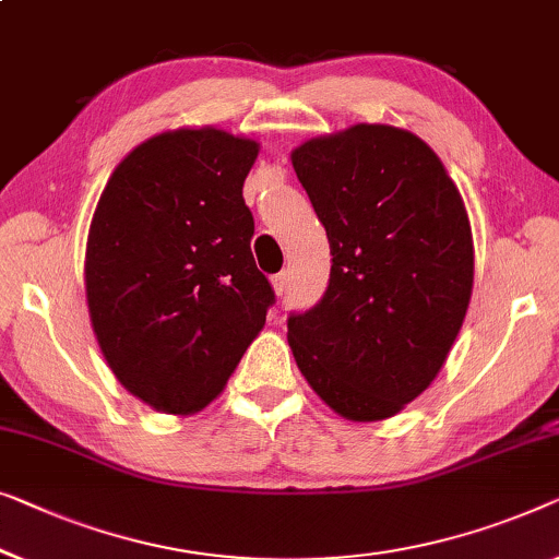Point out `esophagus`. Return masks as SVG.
Listing matches in <instances>:
<instances>
[{
  "instance_id": "1",
  "label": "esophagus",
  "mask_w": 559,
  "mask_h": 559,
  "mask_svg": "<svg viewBox=\"0 0 559 559\" xmlns=\"http://www.w3.org/2000/svg\"><path fill=\"white\" fill-rule=\"evenodd\" d=\"M272 287H274V293H277V297H285L287 289H289V272L282 270L280 274H274Z\"/></svg>"
}]
</instances>
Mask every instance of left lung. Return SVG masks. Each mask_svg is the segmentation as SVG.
Here are the masks:
<instances>
[{
	"label": "left lung",
	"instance_id": "obj_1",
	"mask_svg": "<svg viewBox=\"0 0 559 559\" xmlns=\"http://www.w3.org/2000/svg\"><path fill=\"white\" fill-rule=\"evenodd\" d=\"M328 231L330 282L287 340L330 408L383 420L439 376L474 285L472 226L439 156L418 135L358 123L293 151Z\"/></svg>",
	"mask_w": 559,
	"mask_h": 559
}]
</instances>
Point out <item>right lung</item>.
I'll return each instance as SVG.
<instances>
[{
  "label": "right lung",
  "mask_w": 559,
  "mask_h": 559,
  "mask_svg": "<svg viewBox=\"0 0 559 559\" xmlns=\"http://www.w3.org/2000/svg\"><path fill=\"white\" fill-rule=\"evenodd\" d=\"M260 143L219 128L158 133L105 183L85 249L91 322L112 376L164 414L224 391L274 302L241 186Z\"/></svg>",
  "instance_id": "obj_1"
}]
</instances>
